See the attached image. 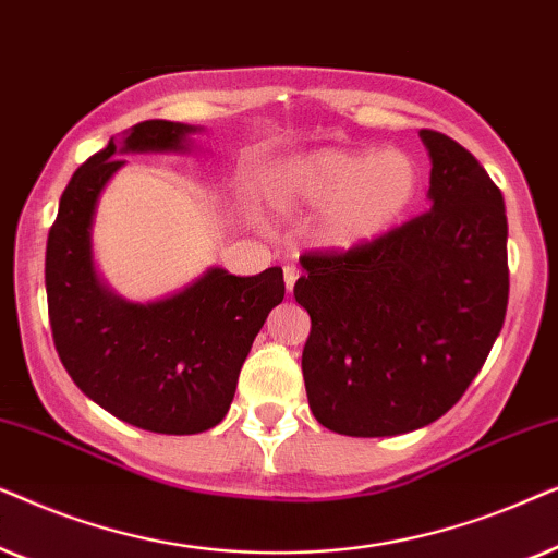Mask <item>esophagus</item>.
Masks as SVG:
<instances>
[{
	"label": "esophagus",
	"instance_id": "1",
	"mask_svg": "<svg viewBox=\"0 0 558 558\" xmlns=\"http://www.w3.org/2000/svg\"><path fill=\"white\" fill-rule=\"evenodd\" d=\"M299 275H301V270L295 265H286L283 267V278H286L288 291H293V286H295V280H299Z\"/></svg>",
	"mask_w": 558,
	"mask_h": 558
}]
</instances>
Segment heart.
Masks as SVG:
<instances>
[{"label":"heart","mask_w":558,"mask_h":558,"mask_svg":"<svg viewBox=\"0 0 558 558\" xmlns=\"http://www.w3.org/2000/svg\"><path fill=\"white\" fill-rule=\"evenodd\" d=\"M421 183L418 160L398 147H322L275 166L267 193L283 209H324L316 232L326 247L360 250L413 209Z\"/></svg>","instance_id":"b5f03b06"}]
</instances>
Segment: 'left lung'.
Here are the masks:
<instances>
[{
    "instance_id": "8db88e82",
    "label": "left lung",
    "mask_w": 558,
    "mask_h": 558,
    "mask_svg": "<svg viewBox=\"0 0 558 558\" xmlns=\"http://www.w3.org/2000/svg\"><path fill=\"white\" fill-rule=\"evenodd\" d=\"M430 211L360 250L301 257L303 383L316 421L398 436L441 418L485 365L508 308V219L477 158L434 130Z\"/></svg>"
}]
</instances>
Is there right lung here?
I'll list each match as a JSON object with an SVG mask.
<instances>
[{"instance_id":"add662e5","label":"right lung","mask_w":558,"mask_h":558,"mask_svg":"<svg viewBox=\"0 0 558 558\" xmlns=\"http://www.w3.org/2000/svg\"><path fill=\"white\" fill-rule=\"evenodd\" d=\"M196 130L147 119L122 143L111 137L65 185L46 250L50 329L71 380L117 418L175 436L202 434L225 418L252 341L286 295L280 267L250 278L211 267L155 303L119 299L96 275V202L124 166L119 155L183 153Z\"/></svg>"}]
</instances>
